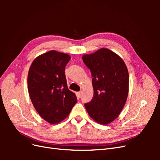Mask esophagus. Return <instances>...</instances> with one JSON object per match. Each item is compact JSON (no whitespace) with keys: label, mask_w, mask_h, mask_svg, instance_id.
<instances>
[{"label":"esophagus","mask_w":160,"mask_h":160,"mask_svg":"<svg viewBox=\"0 0 160 160\" xmlns=\"http://www.w3.org/2000/svg\"><path fill=\"white\" fill-rule=\"evenodd\" d=\"M76 95L77 98H80L81 97V92H77V93H76Z\"/></svg>","instance_id":"esophagus-1"}]
</instances>
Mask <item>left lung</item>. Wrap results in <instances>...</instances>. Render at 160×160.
I'll list each match as a JSON object with an SVG mask.
<instances>
[{
	"label": "left lung",
	"mask_w": 160,
	"mask_h": 160,
	"mask_svg": "<svg viewBox=\"0 0 160 160\" xmlns=\"http://www.w3.org/2000/svg\"><path fill=\"white\" fill-rule=\"evenodd\" d=\"M92 77L93 98L85 104L90 117L101 125L117 118L127 101L129 72L123 60L107 48L82 57Z\"/></svg>",
	"instance_id": "1"
}]
</instances>
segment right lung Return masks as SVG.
<instances>
[{"label":"right lung","instance_id":"obj_1","mask_svg":"<svg viewBox=\"0 0 160 160\" xmlns=\"http://www.w3.org/2000/svg\"><path fill=\"white\" fill-rule=\"evenodd\" d=\"M71 57L51 50L37 57L28 70V91L37 113L51 124L68 117L77 99L67 87L65 68Z\"/></svg>","mask_w":160,"mask_h":160}]
</instances>
